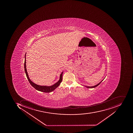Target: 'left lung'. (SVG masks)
Instances as JSON below:
<instances>
[{
  "label": "left lung",
  "mask_w": 133,
  "mask_h": 133,
  "mask_svg": "<svg viewBox=\"0 0 133 133\" xmlns=\"http://www.w3.org/2000/svg\"><path fill=\"white\" fill-rule=\"evenodd\" d=\"M103 80H102V81H101V82H100L99 83H98V84H97V85H95V86H91V87H88V86H85V87H86V88H96V87H97L98 85H99V84L101 83L103 81Z\"/></svg>",
  "instance_id": "left-lung-1"
}]
</instances>
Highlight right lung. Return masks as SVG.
Wrapping results in <instances>:
<instances>
[{
    "instance_id": "add662e5",
    "label": "right lung",
    "mask_w": 133,
    "mask_h": 133,
    "mask_svg": "<svg viewBox=\"0 0 133 133\" xmlns=\"http://www.w3.org/2000/svg\"><path fill=\"white\" fill-rule=\"evenodd\" d=\"M25 56H26V54H25V62H24V70L25 71V74H26V77L30 84L32 85V87H34V88L36 89V90H37L39 91H42V92H45V93H50L51 92L55 90L57 87L59 86L61 83L62 82V74L63 72H62V74L60 76V79L58 81V82L56 83L51 85L50 86H41V85H37V84H35L34 83H33L32 81H31L30 78H29L28 75V73H27V70L26 68V59H25Z\"/></svg>"
}]
</instances>
